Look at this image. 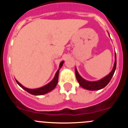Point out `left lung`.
<instances>
[{"mask_svg":"<svg viewBox=\"0 0 128 128\" xmlns=\"http://www.w3.org/2000/svg\"><path fill=\"white\" fill-rule=\"evenodd\" d=\"M116 65H117V60H116V54H115V61L114 63V66L112 72L108 74L107 76L105 78H102V80H99L98 81H88L86 80H84L83 78H81L80 75L79 74L78 72L77 71V69L76 68V79L78 80V82L80 83V86H82V88L89 90H98L100 89L103 88L104 87L106 86L107 84L109 83L111 79L112 78L114 74L115 69H116Z\"/></svg>","mask_w":128,"mask_h":128,"instance_id":"1","label":"left lung"}]
</instances>
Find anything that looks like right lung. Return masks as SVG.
Here are the masks:
<instances>
[{"label": "right lung", "mask_w": 128, "mask_h": 128, "mask_svg": "<svg viewBox=\"0 0 128 128\" xmlns=\"http://www.w3.org/2000/svg\"><path fill=\"white\" fill-rule=\"evenodd\" d=\"M63 63L64 62L62 61V62L60 63V68L63 65ZM60 68L58 69V70L56 72V75L54 76V79L52 80V81H50L49 83H48L47 84H46V86H44L41 87V88H36V89H29V88H27L26 87L23 86L22 84H20V82L18 81H16V82L18 83L20 86H21L24 90H25L26 91H27L28 92H29V94H32V95H35V96H40V95H43V94H47L49 92H50L51 90H52L57 85V83L58 82V75H59V70Z\"/></svg>", "instance_id": "1"}]
</instances>
